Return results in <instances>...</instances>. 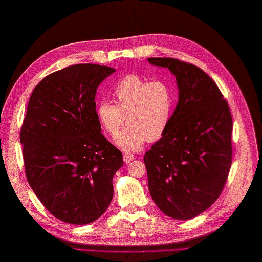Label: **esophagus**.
<instances>
[{
	"label": "esophagus",
	"instance_id": "obj_1",
	"mask_svg": "<svg viewBox=\"0 0 262 262\" xmlns=\"http://www.w3.org/2000/svg\"><path fill=\"white\" fill-rule=\"evenodd\" d=\"M133 158H134L133 154H130V153L123 154V161H124V163H130L131 161H133Z\"/></svg>",
	"mask_w": 262,
	"mask_h": 262
}]
</instances>
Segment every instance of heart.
<instances>
[{
  "label": "heart",
  "mask_w": 262,
  "mask_h": 262,
  "mask_svg": "<svg viewBox=\"0 0 262 262\" xmlns=\"http://www.w3.org/2000/svg\"><path fill=\"white\" fill-rule=\"evenodd\" d=\"M113 95L115 104L102 100L96 115L110 136H116L124 122L129 124L115 140L119 147L133 152L140 149L146 140L154 142L163 136L173 106L172 91L167 83L149 82L130 74L116 84Z\"/></svg>",
  "instance_id": "heart-1"
}]
</instances>
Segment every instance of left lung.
I'll return each mask as SVG.
<instances>
[{"label":"left lung","instance_id":"obj_1","mask_svg":"<svg viewBox=\"0 0 262 262\" xmlns=\"http://www.w3.org/2000/svg\"><path fill=\"white\" fill-rule=\"evenodd\" d=\"M176 76L178 104L160 141L144 155L148 190L166 215L190 220L209 209L232 164L233 120L212 78L190 63L148 58Z\"/></svg>","mask_w":262,"mask_h":262}]
</instances>
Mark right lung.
I'll return each instance as SVG.
<instances>
[{
	"mask_svg": "<svg viewBox=\"0 0 262 262\" xmlns=\"http://www.w3.org/2000/svg\"><path fill=\"white\" fill-rule=\"evenodd\" d=\"M116 70L75 64L46 76L29 98L20 129L26 177L53 216L83 225L105 213L122 153L102 136L98 85Z\"/></svg>",
	"mask_w": 262,
	"mask_h": 262,
	"instance_id": "add662e5",
	"label": "right lung"
}]
</instances>
